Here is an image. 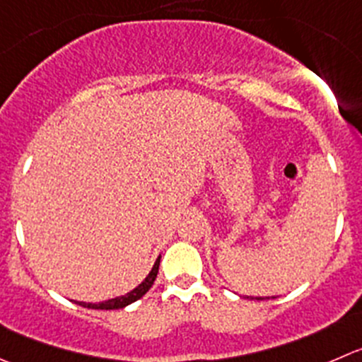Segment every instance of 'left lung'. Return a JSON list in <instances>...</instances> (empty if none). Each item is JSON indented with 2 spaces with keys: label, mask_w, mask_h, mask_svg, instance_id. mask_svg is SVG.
Instances as JSON below:
<instances>
[{
  "label": "left lung",
  "mask_w": 362,
  "mask_h": 362,
  "mask_svg": "<svg viewBox=\"0 0 362 362\" xmlns=\"http://www.w3.org/2000/svg\"><path fill=\"white\" fill-rule=\"evenodd\" d=\"M256 299H258V300H262V297H256Z\"/></svg>",
  "instance_id": "left-lung-1"
}]
</instances>
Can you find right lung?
Segmentation results:
<instances>
[{"label":"right lung","instance_id":"add662e5","mask_svg":"<svg viewBox=\"0 0 362 362\" xmlns=\"http://www.w3.org/2000/svg\"><path fill=\"white\" fill-rule=\"evenodd\" d=\"M159 263H160V256L156 259V263H153L152 270H150V274L145 278V281H143L139 286H136V288L132 290V292H129L127 296L117 297V299H110L106 300V303H99V304H86V303H76V304H79V306L83 308H92V310H120V308L129 306V304L141 299V297L152 288L153 281H156L157 278V272H159Z\"/></svg>","mask_w":362,"mask_h":362}]
</instances>
